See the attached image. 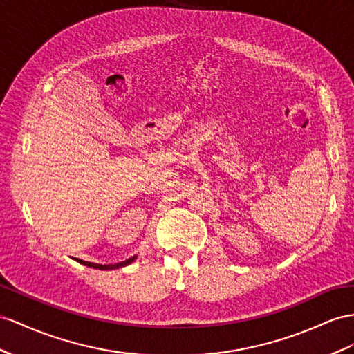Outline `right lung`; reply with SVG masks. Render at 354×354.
I'll return each instance as SVG.
<instances>
[{
	"label": "right lung",
	"mask_w": 354,
	"mask_h": 354,
	"mask_svg": "<svg viewBox=\"0 0 354 354\" xmlns=\"http://www.w3.org/2000/svg\"><path fill=\"white\" fill-rule=\"evenodd\" d=\"M138 256H133L130 259H127L125 261H120V263H115V265H98V263H91V261H85V260H80V259H76V261H79V263H82L88 268H94V269H100V270H107V269H118V268H124L127 265H130L134 261V259Z\"/></svg>",
	"instance_id": "1"
}]
</instances>
